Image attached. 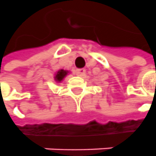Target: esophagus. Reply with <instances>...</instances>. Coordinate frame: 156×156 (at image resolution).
Masks as SVG:
<instances>
[{"label":"esophagus","mask_w":156,"mask_h":156,"mask_svg":"<svg viewBox=\"0 0 156 156\" xmlns=\"http://www.w3.org/2000/svg\"><path fill=\"white\" fill-rule=\"evenodd\" d=\"M76 75L79 76H82L85 75L86 73V69H76Z\"/></svg>","instance_id":"obj_1"}]
</instances>
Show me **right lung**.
Listing matches in <instances>:
<instances>
[{
    "label": "right lung",
    "mask_w": 156,
    "mask_h": 156,
    "mask_svg": "<svg viewBox=\"0 0 156 156\" xmlns=\"http://www.w3.org/2000/svg\"><path fill=\"white\" fill-rule=\"evenodd\" d=\"M67 73H68V72L65 70H63V69L59 70L57 72V74L56 75L55 79H56V80H57V81H61V80L67 76Z\"/></svg>",
    "instance_id": "add662e5"
}]
</instances>
